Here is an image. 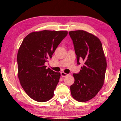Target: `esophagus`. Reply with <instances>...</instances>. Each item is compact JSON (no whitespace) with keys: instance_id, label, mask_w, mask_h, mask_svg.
Wrapping results in <instances>:
<instances>
[{"instance_id":"esophagus-1","label":"esophagus","mask_w":121,"mask_h":121,"mask_svg":"<svg viewBox=\"0 0 121 121\" xmlns=\"http://www.w3.org/2000/svg\"><path fill=\"white\" fill-rule=\"evenodd\" d=\"M60 74H61V76H62V77H66V76H68V75H69V74H67V73H65V72H61Z\"/></svg>"}]
</instances>
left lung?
Here are the masks:
<instances>
[{"mask_svg":"<svg viewBox=\"0 0 121 121\" xmlns=\"http://www.w3.org/2000/svg\"><path fill=\"white\" fill-rule=\"evenodd\" d=\"M77 63L84 64L79 73H73L75 82L70 86L72 97L79 102L93 99L103 87L106 69V57L102 43L95 35L83 30L70 31Z\"/></svg>","mask_w":121,"mask_h":121,"instance_id":"1","label":"left lung"}]
</instances>
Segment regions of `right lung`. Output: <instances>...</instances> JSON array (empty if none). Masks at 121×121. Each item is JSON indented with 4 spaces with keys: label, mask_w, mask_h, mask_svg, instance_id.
<instances>
[{
    "label": "right lung",
    "mask_w": 121,
    "mask_h": 121,
    "mask_svg": "<svg viewBox=\"0 0 121 121\" xmlns=\"http://www.w3.org/2000/svg\"><path fill=\"white\" fill-rule=\"evenodd\" d=\"M67 33L44 30L30 33L22 41L17 56L18 78L24 91L33 100L43 103L53 97L60 73L46 69L45 63Z\"/></svg>",
    "instance_id": "right-lung-1"
}]
</instances>
